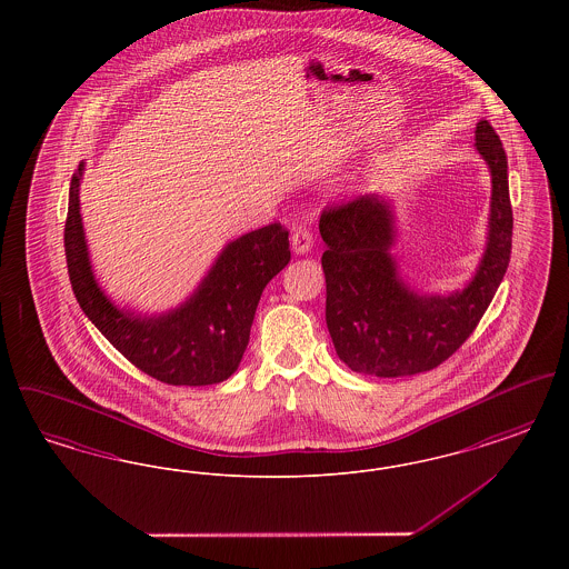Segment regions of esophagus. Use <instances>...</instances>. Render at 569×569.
<instances>
[{"instance_id":"obj_1","label":"esophagus","mask_w":569,"mask_h":569,"mask_svg":"<svg viewBox=\"0 0 569 569\" xmlns=\"http://www.w3.org/2000/svg\"><path fill=\"white\" fill-rule=\"evenodd\" d=\"M290 243H292V249H295L297 253H307V251H311V247H313V234H311V230H307V228H297L295 234L290 237Z\"/></svg>"}]
</instances>
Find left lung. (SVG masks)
I'll use <instances>...</instances> for the list:
<instances>
[{"label": "left lung", "instance_id": "1", "mask_svg": "<svg viewBox=\"0 0 569 569\" xmlns=\"http://www.w3.org/2000/svg\"><path fill=\"white\" fill-rule=\"evenodd\" d=\"M476 149L490 170L487 251L471 281L448 297L407 288L390 253L395 216L388 200L365 193L325 209L326 325L337 356L356 373L407 378L448 360L476 330L510 264L512 204L508 158L487 119Z\"/></svg>", "mask_w": 569, "mask_h": 569}]
</instances>
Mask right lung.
Wrapping results in <instances>:
<instances>
[{
    "mask_svg": "<svg viewBox=\"0 0 569 569\" xmlns=\"http://www.w3.org/2000/svg\"><path fill=\"white\" fill-rule=\"evenodd\" d=\"M82 168L72 177L63 230L68 274L84 316L134 367L168 386H209L243 358L262 290L290 262L288 230L271 223L226 244L198 290L162 316L119 309L98 286L82 230Z\"/></svg>",
    "mask_w": 569,
    "mask_h": 569,
    "instance_id": "1",
    "label": "right lung"
}]
</instances>
